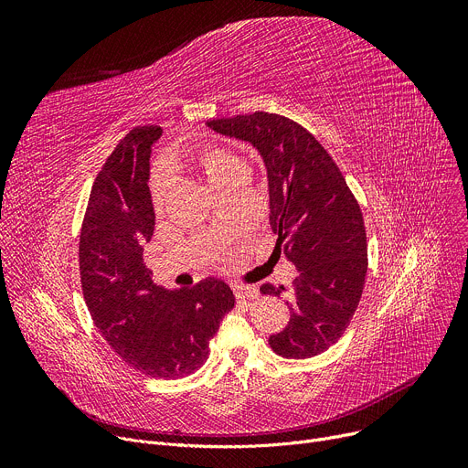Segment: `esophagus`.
<instances>
[{
	"instance_id": "esophagus-1",
	"label": "esophagus",
	"mask_w": 468,
	"mask_h": 468,
	"mask_svg": "<svg viewBox=\"0 0 468 468\" xmlns=\"http://www.w3.org/2000/svg\"><path fill=\"white\" fill-rule=\"evenodd\" d=\"M233 292H235V298L237 300H256L260 296L258 288L254 286H244V284H235L233 286Z\"/></svg>"
}]
</instances>
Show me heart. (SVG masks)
<instances>
[{
  "label": "heart",
  "instance_id": "obj_1",
  "mask_svg": "<svg viewBox=\"0 0 468 468\" xmlns=\"http://www.w3.org/2000/svg\"><path fill=\"white\" fill-rule=\"evenodd\" d=\"M168 168H193L208 182V186L216 191L224 187L231 178H235L239 172L244 170L240 159H237L226 147L216 144H205L199 147H191V150L180 152L168 163ZM170 180L166 170H159L154 175L152 180V199L154 207L159 212L165 205L168 195Z\"/></svg>",
  "mask_w": 468,
  "mask_h": 468
}]
</instances>
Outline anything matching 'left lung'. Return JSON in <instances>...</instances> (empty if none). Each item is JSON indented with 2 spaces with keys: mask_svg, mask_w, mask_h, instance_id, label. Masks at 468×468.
I'll return each instance as SVG.
<instances>
[{
  "mask_svg": "<svg viewBox=\"0 0 468 468\" xmlns=\"http://www.w3.org/2000/svg\"><path fill=\"white\" fill-rule=\"evenodd\" d=\"M207 125L261 154L269 221L279 235L275 250L300 271L292 282L290 323L269 346L284 358L324 353L351 324L367 271L366 229L353 191L323 144L284 115L254 112ZM260 292L279 296L284 286L263 284Z\"/></svg>",
  "mask_w": 468,
  "mask_h": 468,
  "instance_id": "1",
  "label": "left lung"
}]
</instances>
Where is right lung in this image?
I'll return each instance as SVG.
<instances>
[{"label": "right lung", "mask_w": 468, "mask_h": 468, "mask_svg": "<svg viewBox=\"0 0 468 468\" xmlns=\"http://www.w3.org/2000/svg\"><path fill=\"white\" fill-rule=\"evenodd\" d=\"M161 133L157 125L133 129L98 172L80 235V273L87 309L108 346L145 376L178 379L205 364L235 296L218 279L166 290L144 263L155 228L150 154Z\"/></svg>", "instance_id": "right-lung-1"}]
</instances>
